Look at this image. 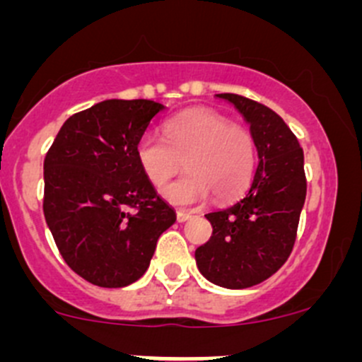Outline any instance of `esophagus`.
<instances>
[{
	"label": "esophagus",
	"mask_w": 362,
	"mask_h": 362,
	"mask_svg": "<svg viewBox=\"0 0 362 362\" xmlns=\"http://www.w3.org/2000/svg\"><path fill=\"white\" fill-rule=\"evenodd\" d=\"M192 215L191 214H185V211H177V221L178 222H187L191 221Z\"/></svg>",
	"instance_id": "1"
}]
</instances>
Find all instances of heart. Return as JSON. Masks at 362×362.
I'll return each instance as SVG.
<instances>
[{
  "label": "heart",
  "mask_w": 362,
  "mask_h": 362,
  "mask_svg": "<svg viewBox=\"0 0 362 362\" xmlns=\"http://www.w3.org/2000/svg\"><path fill=\"white\" fill-rule=\"evenodd\" d=\"M141 173L163 187L185 166V177L166 185L160 196L175 206H196L214 196L226 203L249 187L255 170V141L247 129L206 108H191L171 117L163 138L145 134L136 144Z\"/></svg>",
  "instance_id": "b5f03b06"
}]
</instances>
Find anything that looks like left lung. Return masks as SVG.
I'll return each mask as SVG.
<instances>
[{
  "label": "left lung",
  "instance_id": "obj_1",
  "mask_svg": "<svg viewBox=\"0 0 362 362\" xmlns=\"http://www.w3.org/2000/svg\"><path fill=\"white\" fill-rule=\"evenodd\" d=\"M217 98L250 126L259 163L240 202L204 215L214 233L196 249V264L215 286L247 289L279 272L291 255L306 198L305 158L298 138L272 108L238 94Z\"/></svg>",
  "mask_w": 362,
  "mask_h": 362
}]
</instances>
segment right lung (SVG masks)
<instances>
[{"mask_svg":"<svg viewBox=\"0 0 362 362\" xmlns=\"http://www.w3.org/2000/svg\"><path fill=\"white\" fill-rule=\"evenodd\" d=\"M164 108L105 100L69 117L45 156L47 226L66 264L94 286L136 282L177 221L136 160V144Z\"/></svg>","mask_w":362,"mask_h":362,"instance_id":"add662e5","label":"right lung"}]
</instances>
